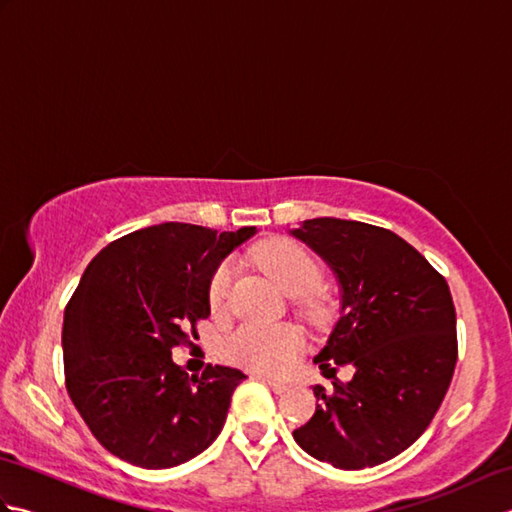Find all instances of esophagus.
Wrapping results in <instances>:
<instances>
[{
	"instance_id": "34e87169",
	"label": "esophagus",
	"mask_w": 512,
	"mask_h": 512,
	"mask_svg": "<svg viewBox=\"0 0 512 512\" xmlns=\"http://www.w3.org/2000/svg\"><path fill=\"white\" fill-rule=\"evenodd\" d=\"M257 378H262L264 383L275 391V394H284V391H288V385L281 383V380H275V378H270V376H262V374H259Z\"/></svg>"
}]
</instances>
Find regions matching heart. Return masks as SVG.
<instances>
[{
    "mask_svg": "<svg viewBox=\"0 0 512 512\" xmlns=\"http://www.w3.org/2000/svg\"><path fill=\"white\" fill-rule=\"evenodd\" d=\"M257 262L262 264L288 295L301 297L319 286L321 264L306 246L290 239H270L257 250ZM235 270L222 264L215 270L209 284V303L220 310L231 292ZM303 341L295 325L288 323H248L237 328L224 345V354L233 363L266 374H284L295 365Z\"/></svg>",
    "mask_w": 512,
    "mask_h": 512,
    "instance_id": "1",
    "label": "heart"
}]
</instances>
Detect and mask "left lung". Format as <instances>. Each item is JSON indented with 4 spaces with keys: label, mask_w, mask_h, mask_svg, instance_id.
I'll use <instances>...</instances> for the list:
<instances>
[{
    "label": "left lung",
    "mask_w": 512,
    "mask_h": 512,
    "mask_svg": "<svg viewBox=\"0 0 512 512\" xmlns=\"http://www.w3.org/2000/svg\"><path fill=\"white\" fill-rule=\"evenodd\" d=\"M336 277L341 317L314 363L332 387L292 438L312 458L343 471L383 464L416 442L451 385L458 339L447 281L387 228L314 217L292 228ZM334 364H350L347 384Z\"/></svg>",
    "instance_id": "obj_1"
}]
</instances>
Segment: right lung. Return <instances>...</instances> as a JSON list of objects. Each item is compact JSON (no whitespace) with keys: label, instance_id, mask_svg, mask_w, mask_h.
<instances>
[{"label":"right lung","instance_id":"obj_1","mask_svg":"<svg viewBox=\"0 0 512 512\" xmlns=\"http://www.w3.org/2000/svg\"><path fill=\"white\" fill-rule=\"evenodd\" d=\"M255 233L162 222L107 244L85 268L63 314L65 387L116 458L171 469L220 436L244 372L209 365L189 376L171 350L211 314L222 259Z\"/></svg>","mask_w":512,"mask_h":512}]
</instances>
